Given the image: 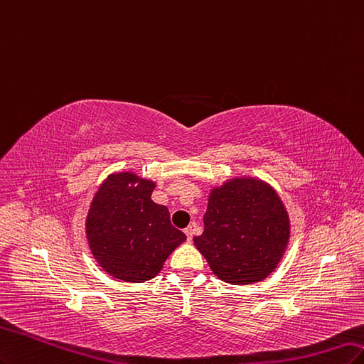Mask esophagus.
<instances>
[{"label": "esophagus", "instance_id": "obj_1", "mask_svg": "<svg viewBox=\"0 0 364 364\" xmlns=\"http://www.w3.org/2000/svg\"><path fill=\"white\" fill-rule=\"evenodd\" d=\"M184 232H186V236H187V240H192V237H193V228L192 227H187L186 230H184Z\"/></svg>", "mask_w": 364, "mask_h": 364}]
</instances>
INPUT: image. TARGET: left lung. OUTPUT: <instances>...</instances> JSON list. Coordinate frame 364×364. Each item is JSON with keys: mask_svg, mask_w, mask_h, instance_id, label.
Masks as SVG:
<instances>
[{"mask_svg": "<svg viewBox=\"0 0 364 364\" xmlns=\"http://www.w3.org/2000/svg\"><path fill=\"white\" fill-rule=\"evenodd\" d=\"M290 239V219L271 184L234 177L213 187L204 215V232L193 243L222 281L254 284L271 275Z\"/></svg>", "mask_w": 364, "mask_h": 364, "instance_id": "8db88e82", "label": "left lung"}]
</instances>
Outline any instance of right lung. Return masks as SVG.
Instances as JSON below:
<instances>
[{"mask_svg": "<svg viewBox=\"0 0 364 364\" xmlns=\"http://www.w3.org/2000/svg\"><path fill=\"white\" fill-rule=\"evenodd\" d=\"M156 183L136 172H113L93 196L86 237L104 272L125 283L154 278L186 234L171 224L169 210L151 199Z\"/></svg>", "mask_w": 364, "mask_h": 364, "instance_id": "right-lung-1", "label": "right lung"}]
</instances>
